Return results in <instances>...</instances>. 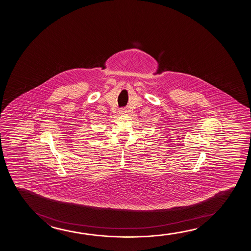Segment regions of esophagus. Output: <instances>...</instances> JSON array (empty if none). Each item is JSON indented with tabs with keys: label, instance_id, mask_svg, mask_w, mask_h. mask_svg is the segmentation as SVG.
I'll list each match as a JSON object with an SVG mask.
<instances>
[{
	"label": "esophagus",
	"instance_id": "obj_1",
	"mask_svg": "<svg viewBox=\"0 0 251 251\" xmlns=\"http://www.w3.org/2000/svg\"><path fill=\"white\" fill-rule=\"evenodd\" d=\"M125 113H127V110H126V109L123 108V109L119 110V114H121V115H124V114Z\"/></svg>",
	"mask_w": 251,
	"mask_h": 251
}]
</instances>
